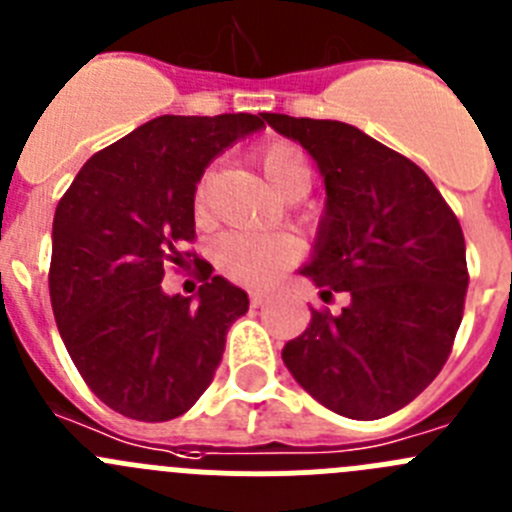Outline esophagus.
Segmentation results:
<instances>
[{
    "instance_id": "1",
    "label": "esophagus",
    "mask_w": 512,
    "mask_h": 512,
    "mask_svg": "<svg viewBox=\"0 0 512 512\" xmlns=\"http://www.w3.org/2000/svg\"><path fill=\"white\" fill-rule=\"evenodd\" d=\"M269 294L266 292H251V307H264L266 302H269Z\"/></svg>"
}]
</instances>
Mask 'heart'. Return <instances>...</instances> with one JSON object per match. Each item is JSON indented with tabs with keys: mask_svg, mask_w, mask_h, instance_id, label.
<instances>
[{
	"mask_svg": "<svg viewBox=\"0 0 512 512\" xmlns=\"http://www.w3.org/2000/svg\"><path fill=\"white\" fill-rule=\"evenodd\" d=\"M261 172L279 195H304L309 187V164L302 149L292 142H269L256 152ZM208 175L200 177L195 203L198 210L205 203ZM297 256L294 243L271 233H225L213 243V261L220 274H225L243 287H266L276 279L284 266Z\"/></svg>",
	"mask_w": 512,
	"mask_h": 512,
	"instance_id": "1",
	"label": "heart"
}]
</instances>
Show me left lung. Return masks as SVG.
<instances>
[{
	"label": "left lung",
	"mask_w": 512,
	"mask_h": 512,
	"mask_svg": "<svg viewBox=\"0 0 512 512\" xmlns=\"http://www.w3.org/2000/svg\"><path fill=\"white\" fill-rule=\"evenodd\" d=\"M302 144L325 177L327 205L304 276L340 314L281 350L299 386L348 419H381L414 401L452 353L467 297L457 215L419 164L342 121L264 114Z\"/></svg>",
	"instance_id": "left-lung-1"
}]
</instances>
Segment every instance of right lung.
<instances>
[{"label": "right lung", "mask_w": 512, "mask_h": 512, "mask_svg": "<svg viewBox=\"0 0 512 512\" xmlns=\"http://www.w3.org/2000/svg\"><path fill=\"white\" fill-rule=\"evenodd\" d=\"M264 116H157L93 154L53 220L50 302L83 381L137 421L182 416L213 381L248 294L195 251V187L215 154ZM192 258L195 303L161 292L163 269Z\"/></svg>", "instance_id": "add662e5"}]
</instances>
